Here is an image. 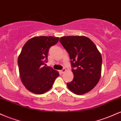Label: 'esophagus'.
Listing matches in <instances>:
<instances>
[{
	"label": "esophagus",
	"instance_id": "obj_1",
	"mask_svg": "<svg viewBox=\"0 0 121 121\" xmlns=\"http://www.w3.org/2000/svg\"><path fill=\"white\" fill-rule=\"evenodd\" d=\"M60 72L61 73H65V72H66V69H62V70H60Z\"/></svg>",
	"mask_w": 121,
	"mask_h": 121
}]
</instances>
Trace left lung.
Instances as JSON below:
<instances>
[{"label":"left lung","instance_id":"obj_1","mask_svg":"<svg viewBox=\"0 0 121 121\" xmlns=\"http://www.w3.org/2000/svg\"><path fill=\"white\" fill-rule=\"evenodd\" d=\"M60 41L68 52L73 68L74 78L66 84L68 89L78 95L91 91L101 76L102 56L96 45L84 36H63Z\"/></svg>","mask_w":121,"mask_h":121}]
</instances>
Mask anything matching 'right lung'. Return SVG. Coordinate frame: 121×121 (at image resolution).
I'll use <instances>...</instances> for the list:
<instances>
[{
  "instance_id": "add662e5",
  "label": "right lung",
  "mask_w": 121,
  "mask_h": 121,
  "mask_svg": "<svg viewBox=\"0 0 121 121\" xmlns=\"http://www.w3.org/2000/svg\"><path fill=\"white\" fill-rule=\"evenodd\" d=\"M59 37L36 36L28 40L18 57L19 74L23 84L30 92L36 94L51 89L59 72L47 67L49 48L59 41Z\"/></svg>"
}]
</instances>
